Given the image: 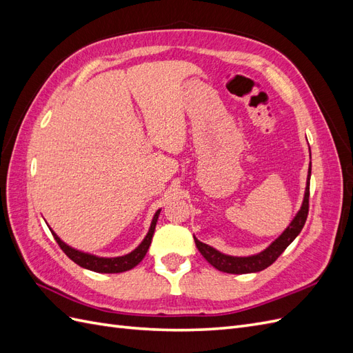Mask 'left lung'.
I'll use <instances>...</instances> for the list:
<instances>
[{"mask_svg":"<svg viewBox=\"0 0 353 353\" xmlns=\"http://www.w3.org/2000/svg\"><path fill=\"white\" fill-rule=\"evenodd\" d=\"M309 181H311V165H309V170H307L306 190H305V197H303L301 210L297 212V215L293 218L292 223L284 230L281 236L275 241H272L263 252L253 256L239 258V256L223 254L219 250L210 248V245L199 241L194 237V243L197 245L199 252L203 254V258H205L213 268L227 274H250V272H259V271H263L265 268H268L270 265H272L276 259H279V256L288 248V245H290V243L299 236V232L302 231L305 225L307 212H309Z\"/></svg>","mask_w":353,"mask_h":353,"instance_id":"left-lung-1","label":"left lung"}]
</instances>
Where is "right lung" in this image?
<instances>
[{
	"label": "right lung",
	"mask_w": 353,
	"mask_h": 353,
	"mask_svg": "<svg viewBox=\"0 0 353 353\" xmlns=\"http://www.w3.org/2000/svg\"><path fill=\"white\" fill-rule=\"evenodd\" d=\"M159 215H160V209L154 213L150 230H148L147 236L144 237L141 244L138 245V248L135 250H132L131 253H128L125 256H117V258H100V256L83 253L81 250L70 248V245H68L65 241H61L60 237L51 228H50V231L52 232V236H54L56 241L59 243L60 249L68 254V258H70L74 263L82 266V268L94 271V272H101V274H117V272H125V271L132 270L134 266H137L143 261L148 248H150V244H152V239H153Z\"/></svg>",
	"instance_id": "obj_1"
}]
</instances>
